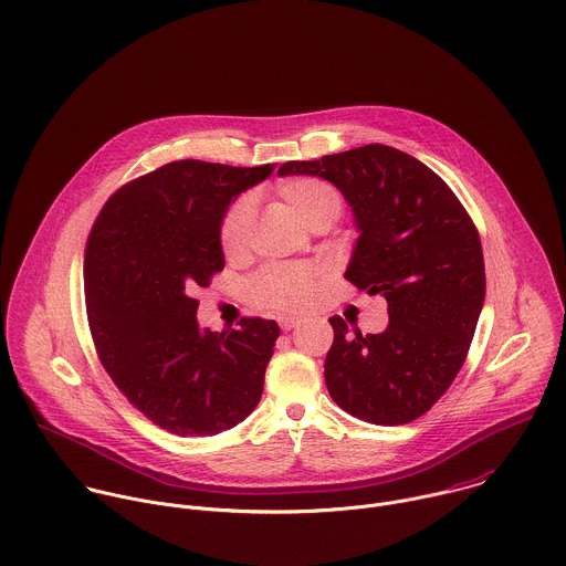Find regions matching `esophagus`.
<instances>
[{
    "label": "esophagus",
    "mask_w": 566,
    "mask_h": 566,
    "mask_svg": "<svg viewBox=\"0 0 566 566\" xmlns=\"http://www.w3.org/2000/svg\"><path fill=\"white\" fill-rule=\"evenodd\" d=\"M279 325H281V329H294L296 325H298V318H294V316H283L281 321H279Z\"/></svg>",
    "instance_id": "esophagus-1"
}]
</instances>
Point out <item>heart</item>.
<instances>
[{
	"label": "heart",
	"mask_w": 566,
	"mask_h": 566,
	"mask_svg": "<svg viewBox=\"0 0 566 566\" xmlns=\"http://www.w3.org/2000/svg\"><path fill=\"white\" fill-rule=\"evenodd\" d=\"M276 197L307 228L332 226L343 212V195L316 177H296L276 186ZM254 201L241 197L221 221L219 239L228 259H241L250 248ZM318 272L310 265H268L250 281L252 298L276 312H303L316 296Z\"/></svg>",
	"instance_id": "b5f03b06"
}]
</instances>
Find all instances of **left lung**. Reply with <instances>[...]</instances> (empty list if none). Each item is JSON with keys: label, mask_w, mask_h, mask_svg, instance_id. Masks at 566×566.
<instances>
[{"label": "left lung", "mask_w": 566, "mask_h": 566, "mask_svg": "<svg viewBox=\"0 0 566 566\" xmlns=\"http://www.w3.org/2000/svg\"><path fill=\"white\" fill-rule=\"evenodd\" d=\"M279 175H312L340 190L360 232L345 279L387 301L380 334L349 336L340 316L329 318V396L365 422L416 420L458 376L484 303L471 217L433 170L382 144L287 161Z\"/></svg>", "instance_id": "left-lung-1"}]
</instances>
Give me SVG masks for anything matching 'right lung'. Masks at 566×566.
I'll return each mask as SVG.
<instances>
[{"label":"right lung","mask_w":566,"mask_h":566,"mask_svg":"<svg viewBox=\"0 0 566 566\" xmlns=\"http://www.w3.org/2000/svg\"><path fill=\"white\" fill-rule=\"evenodd\" d=\"M274 166L172 161L119 188L84 256L86 314L97 356L119 391L175 436H214L261 400L281 334L274 321L237 329L197 323V287L223 270L221 221Z\"/></svg>","instance_id":"1"}]
</instances>
